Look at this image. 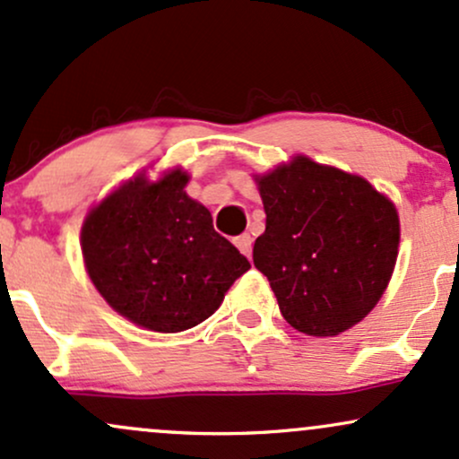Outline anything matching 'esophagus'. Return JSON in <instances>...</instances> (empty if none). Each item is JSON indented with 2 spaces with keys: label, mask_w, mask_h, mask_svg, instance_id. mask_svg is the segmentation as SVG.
Wrapping results in <instances>:
<instances>
[{
  "label": "esophagus",
  "mask_w": 459,
  "mask_h": 459,
  "mask_svg": "<svg viewBox=\"0 0 459 459\" xmlns=\"http://www.w3.org/2000/svg\"><path fill=\"white\" fill-rule=\"evenodd\" d=\"M236 247H238L240 251H243V254L249 257L251 255V245H254V238H251L249 234H240V236H236Z\"/></svg>",
  "instance_id": "esophagus-1"
}]
</instances>
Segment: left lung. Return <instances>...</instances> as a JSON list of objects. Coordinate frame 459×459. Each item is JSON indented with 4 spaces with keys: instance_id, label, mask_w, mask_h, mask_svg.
<instances>
[{
    "instance_id": "left-lung-1",
    "label": "left lung",
    "mask_w": 459,
    "mask_h": 459,
    "mask_svg": "<svg viewBox=\"0 0 459 459\" xmlns=\"http://www.w3.org/2000/svg\"><path fill=\"white\" fill-rule=\"evenodd\" d=\"M266 230L254 264L281 316L307 336H336L377 306L399 249L393 202L364 178L297 156L257 178Z\"/></svg>"
}]
</instances>
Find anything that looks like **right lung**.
<instances>
[{
  "label": "right lung",
  "instance_id": "1",
  "mask_svg": "<svg viewBox=\"0 0 459 459\" xmlns=\"http://www.w3.org/2000/svg\"><path fill=\"white\" fill-rule=\"evenodd\" d=\"M188 175L136 178L97 205L82 228L86 271L118 314L175 333L212 316L230 286L251 269L221 236L212 214L184 193Z\"/></svg>",
  "mask_w": 459,
  "mask_h": 459
}]
</instances>
